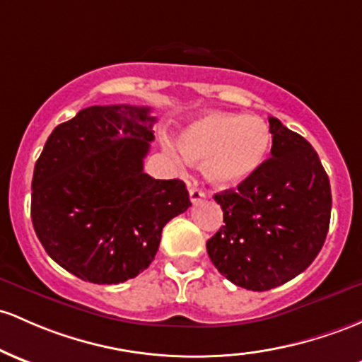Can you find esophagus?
<instances>
[{
    "instance_id": "1",
    "label": "esophagus",
    "mask_w": 362,
    "mask_h": 362,
    "mask_svg": "<svg viewBox=\"0 0 362 362\" xmlns=\"http://www.w3.org/2000/svg\"><path fill=\"white\" fill-rule=\"evenodd\" d=\"M189 196H190V201H192V204H197V202L206 199V194L197 187H190L189 189Z\"/></svg>"
}]
</instances>
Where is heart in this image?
Instances as JSON below:
<instances>
[{
	"label": "heart",
	"instance_id": "b5f03b06",
	"mask_svg": "<svg viewBox=\"0 0 362 362\" xmlns=\"http://www.w3.org/2000/svg\"><path fill=\"white\" fill-rule=\"evenodd\" d=\"M272 148V132L263 118L233 113H206L180 136L182 156L204 165L213 185L233 187L263 166Z\"/></svg>",
	"mask_w": 362,
	"mask_h": 362
}]
</instances>
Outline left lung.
<instances>
[{
	"instance_id": "obj_1",
	"label": "left lung",
	"mask_w": 362,
	"mask_h": 362,
	"mask_svg": "<svg viewBox=\"0 0 362 362\" xmlns=\"http://www.w3.org/2000/svg\"><path fill=\"white\" fill-rule=\"evenodd\" d=\"M272 158L249 180L214 194L221 228L206 242L232 284L263 292L287 284L323 247L332 213L328 175L313 146L269 117Z\"/></svg>"
}]
</instances>
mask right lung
I'll use <instances>...</instances> for the list:
<instances>
[{
	"instance_id": "add662e5",
	"label": "right lung",
	"mask_w": 362,
	"mask_h": 362,
	"mask_svg": "<svg viewBox=\"0 0 362 362\" xmlns=\"http://www.w3.org/2000/svg\"><path fill=\"white\" fill-rule=\"evenodd\" d=\"M148 106H89L47 137L33 177L30 216L53 261L81 280L113 285L144 272L163 226L190 206L182 180L144 173Z\"/></svg>"
}]
</instances>
